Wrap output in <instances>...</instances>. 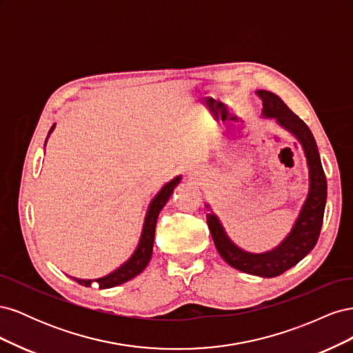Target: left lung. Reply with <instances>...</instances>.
<instances>
[{"label":"left lung","mask_w":353,"mask_h":353,"mask_svg":"<svg viewBox=\"0 0 353 353\" xmlns=\"http://www.w3.org/2000/svg\"><path fill=\"white\" fill-rule=\"evenodd\" d=\"M256 94L262 100V117L275 119L276 123L297 138L303 148L309 169V190L306 200L285 239L275 249L263 253H250L239 248L228 237L225 228L209 205H206V209L210 210L206 219L213 243L223 261L241 272L272 279L302 261L316 244L327 201V179L315 138L306 123L287 108V104L279 95L265 90H258Z\"/></svg>","instance_id":"left-lung-1"}]
</instances>
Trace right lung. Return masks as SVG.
Listing matches in <instances>:
<instances>
[{"label": "right lung", "mask_w": 353, "mask_h": 353, "mask_svg": "<svg viewBox=\"0 0 353 353\" xmlns=\"http://www.w3.org/2000/svg\"><path fill=\"white\" fill-rule=\"evenodd\" d=\"M54 126H56V123L51 126L50 134L52 132V130H54ZM46 144H47V141H46ZM181 178H183V176L178 175L174 179H170L169 183H166L162 188H160L159 193L152 199L150 205H148L147 213H145V218H144L140 241H138L137 249L134 250V253L131 254L130 259L123 262L119 266V268L114 270L113 272L101 276V279L82 280V279H74V276H70V279H73L78 284L85 285V287H90L92 283H97L100 288H110V287H116V285L130 281L138 274H141L145 266L148 265V262H150V259H152L153 243H154V231H156V222H157L159 213L166 205V201L169 200V197L172 196L174 188L179 184Z\"/></svg>", "instance_id": "1"}]
</instances>
